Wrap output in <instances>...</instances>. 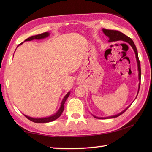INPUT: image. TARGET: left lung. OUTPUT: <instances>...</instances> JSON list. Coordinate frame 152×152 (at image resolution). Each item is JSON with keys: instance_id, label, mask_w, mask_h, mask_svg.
I'll return each instance as SVG.
<instances>
[{"instance_id": "left-lung-1", "label": "left lung", "mask_w": 152, "mask_h": 152, "mask_svg": "<svg viewBox=\"0 0 152 152\" xmlns=\"http://www.w3.org/2000/svg\"><path fill=\"white\" fill-rule=\"evenodd\" d=\"M102 32L104 33V34L107 36L109 38V42H115V41H118V40H121L125 42L128 43L133 48L134 53H135V57H136V59H137V66H138V80H139V83H138V92H137V95L136 96V98L137 97L138 91H139V89H140V79H141V69H140V63L139 61V59H138V51L137 50V48L135 46V45L133 42V40L130 38L129 37H128L127 36H126L125 34L124 33H121V32L118 31H114V30H108V29H105V28H102ZM134 99V100H135ZM131 105H129L127 108H126L125 110H124L122 112H121L119 114L114 115H112V116H108V117H105V118H101V117H96V116L93 115V116L95 118L97 119H109V118H117L118 116L121 115L123 113H124L126 110H127V108L129 107V106Z\"/></svg>"}]
</instances>
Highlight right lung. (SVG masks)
I'll return each instance as SVG.
<instances>
[{"instance_id": "1", "label": "right lung", "mask_w": 152, "mask_h": 152, "mask_svg": "<svg viewBox=\"0 0 152 152\" xmlns=\"http://www.w3.org/2000/svg\"><path fill=\"white\" fill-rule=\"evenodd\" d=\"M50 33H48V32H46V33H42L40 34H37V35H35V36H32L29 38H28L27 39L25 40L24 42H26V41H31V40H40V39H44V38H46L50 36ZM23 43L19 44L18 47L19 46V45L22 44ZM17 47V48H18ZM70 94V91L68 92L65 95V96H64V98L63 99L62 101H61V106H60V108L58 110L57 112L56 113V114H54L53 115H51L50 116H48V117H45V118H32L30 117V116H28L27 115H25L23 114L25 117H26L28 119H29L31 121L34 122V123H48V122H51V121H53L54 120H56L58 118L60 117L61 115L62 114V113L64 110V103H65L66 99L69 97V95Z\"/></svg>"}]
</instances>
